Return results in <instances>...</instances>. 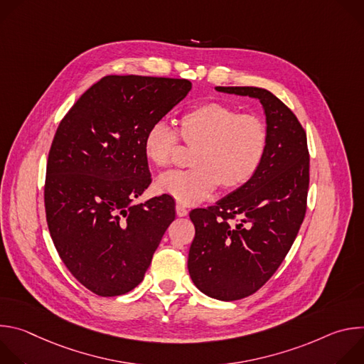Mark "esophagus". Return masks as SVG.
<instances>
[{
	"label": "esophagus",
	"mask_w": 364,
	"mask_h": 364,
	"mask_svg": "<svg viewBox=\"0 0 364 364\" xmlns=\"http://www.w3.org/2000/svg\"><path fill=\"white\" fill-rule=\"evenodd\" d=\"M176 212H177V216H180V218H184V216H187V213H188L187 207H186L184 204H181V203H177Z\"/></svg>",
	"instance_id": "obj_1"
}]
</instances>
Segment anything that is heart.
<instances>
[{"mask_svg": "<svg viewBox=\"0 0 364 364\" xmlns=\"http://www.w3.org/2000/svg\"><path fill=\"white\" fill-rule=\"evenodd\" d=\"M178 132L167 122H154L144 135V154L155 167H170L183 142L194 148L193 168L163 174L157 188L181 204L209 197L215 188L236 190L261 168L269 146V129L262 118L240 114L222 102H204L186 111Z\"/></svg>", "mask_w": 364, "mask_h": 364, "instance_id": "heart-1", "label": "heart"}]
</instances>
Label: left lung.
Wrapping results in <instances>:
<instances>
[{
  "mask_svg": "<svg viewBox=\"0 0 364 364\" xmlns=\"http://www.w3.org/2000/svg\"><path fill=\"white\" fill-rule=\"evenodd\" d=\"M216 90L262 103L269 129L267 157L250 181L215 205L194 209L188 272L205 295L236 301L255 294L277 272L306 212L309 154L295 114L274 93L253 86Z\"/></svg>",
  "mask_w": 364,
  "mask_h": 364,
  "instance_id": "1",
  "label": "left lung"
}]
</instances>
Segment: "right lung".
I'll list each match as a JSON object with an SVG mask.
<instances>
[{"label":"right lung","mask_w":364,"mask_h":364,"mask_svg":"<svg viewBox=\"0 0 364 364\" xmlns=\"http://www.w3.org/2000/svg\"><path fill=\"white\" fill-rule=\"evenodd\" d=\"M187 79L109 75L60 121L44 183L48 232L70 274L99 296L134 289L176 219L163 194L132 204L151 184L146 129L186 97Z\"/></svg>","instance_id":"right-lung-1"}]
</instances>
